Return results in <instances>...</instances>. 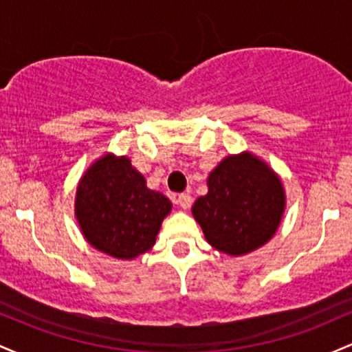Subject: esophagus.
Segmentation results:
<instances>
[{
    "mask_svg": "<svg viewBox=\"0 0 352 352\" xmlns=\"http://www.w3.org/2000/svg\"><path fill=\"white\" fill-rule=\"evenodd\" d=\"M177 204H179L184 210H187L190 208V204H192V197H190L188 193H180V195L177 197Z\"/></svg>",
    "mask_w": 352,
    "mask_h": 352,
    "instance_id": "esophagus-1",
    "label": "esophagus"
}]
</instances>
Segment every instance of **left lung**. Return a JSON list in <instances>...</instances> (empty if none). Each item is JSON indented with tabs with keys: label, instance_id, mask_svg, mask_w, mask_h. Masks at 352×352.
<instances>
[{
	"label": "left lung",
	"instance_id": "8db88e82",
	"mask_svg": "<svg viewBox=\"0 0 352 352\" xmlns=\"http://www.w3.org/2000/svg\"><path fill=\"white\" fill-rule=\"evenodd\" d=\"M208 193L192 213L213 248L240 256L276 233L285 212L280 177L250 152L228 155L210 172Z\"/></svg>",
	"mask_w": 352,
	"mask_h": 352
}]
</instances>
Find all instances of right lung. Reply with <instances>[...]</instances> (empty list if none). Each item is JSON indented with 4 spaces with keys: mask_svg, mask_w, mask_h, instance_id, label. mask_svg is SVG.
Wrapping results in <instances>:
<instances>
[{
    "mask_svg": "<svg viewBox=\"0 0 352 352\" xmlns=\"http://www.w3.org/2000/svg\"><path fill=\"white\" fill-rule=\"evenodd\" d=\"M172 204L147 188L127 157L106 153L87 168L76 193V218L99 252L132 260L152 248Z\"/></svg>",
    "mask_w": 352,
    "mask_h": 352,
    "instance_id": "right-lung-1",
    "label": "right lung"
}]
</instances>
